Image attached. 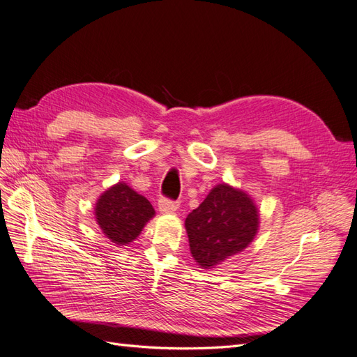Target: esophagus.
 Segmentation results:
<instances>
[{
    "instance_id": "34e87169",
    "label": "esophagus",
    "mask_w": 357,
    "mask_h": 357,
    "mask_svg": "<svg viewBox=\"0 0 357 357\" xmlns=\"http://www.w3.org/2000/svg\"><path fill=\"white\" fill-rule=\"evenodd\" d=\"M158 206L161 213H173L179 208V202L172 201V199L167 197H161L158 201Z\"/></svg>"
}]
</instances>
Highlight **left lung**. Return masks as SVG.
I'll use <instances>...</instances> for the list:
<instances>
[{"label":"left lung","instance_id":"8db88e82","mask_svg":"<svg viewBox=\"0 0 357 357\" xmlns=\"http://www.w3.org/2000/svg\"><path fill=\"white\" fill-rule=\"evenodd\" d=\"M190 251L204 269L216 266L252 242L259 229V211L242 190L214 187L185 219Z\"/></svg>","mask_w":357,"mask_h":357}]
</instances>
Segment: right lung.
I'll return each mask as SVG.
<instances>
[{
    "label": "right lung",
    "instance_id": "obj_1",
    "mask_svg": "<svg viewBox=\"0 0 357 357\" xmlns=\"http://www.w3.org/2000/svg\"><path fill=\"white\" fill-rule=\"evenodd\" d=\"M155 214L152 204L123 182L111 187L96 204V219L105 236L115 245L137 238Z\"/></svg>",
    "mask_w": 357,
    "mask_h": 357
}]
</instances>
